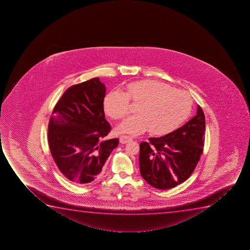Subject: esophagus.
Returning <instances> with one entry per match:
<instances>
[{"mask_svg": "<svg viewBox=\"0 0 250 250\" xmlns=\"http://www.w3.org/2000/svg\"><path fill=\"white\" fill-rule=\"evenodd\" d=\"M130 141H132V138L129 135H121L120 137V142L121 144H125V143Z\"/></svg>", "mask_w": 250, "mask_h": 250, "instance_id": "34e87169", "label": "esophagus"}]
</instances>
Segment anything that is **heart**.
<instances>
[{"label": "heart", "instance_id": "b5f03b06", "mask_svg": "<svg viewBox=\"0 0 250 250\" xmlns=\"http://www.w3.org/2000/svg\"><path fill=\"white\" fill-rule=\"evenodd\" d=\"M130 100L141 103L136 110L138 115L126 118L118 129L131 135H140L147 129L150 135H167L186 121L192 109V100L188 93L156 80H140L129 83L126 93L114 90L106 95V115L122 119L129 114Z\"/></svg>", "mask_w": 250, "mask_h": 250}]
</instances>
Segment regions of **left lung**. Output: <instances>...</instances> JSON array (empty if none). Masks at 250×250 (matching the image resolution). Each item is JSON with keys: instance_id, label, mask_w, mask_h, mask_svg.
I'll use <instances>...</instances> for the list:
<instances>
[{"instance_id": "obj_1", "label": "left lung", "mask_w": 250, "mask_h": 250, "mask_svg": "<svg viewBox=\"0 0 250 250\" xmlns=\"http://www.w3.org/2000/svg\"><path fill=\"white\" fill-rule=\"evenodd\" d=\"M205 115L197 105V115L178 129L140 145V170L153 188L170 189L188 179L203 154Z\"/></svg>"}]
</instances>
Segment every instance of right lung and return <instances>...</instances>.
I'll use <instances>...</instances> for the list:
<instances>
[{"label":"right lung","instance_id":"1","mask_svg":"<svg viewBox=\"0 0 250 250\" xmlns=\"http://www.w3.org/2000/svg\"><path fill=\"white\" fill-rule=\"evenodd\" d=\"M106 88L99 78L68 88L53 109L47 141L61 173L77 185L100 175L117 138L104 141L111 127L104 118Z\"/></svg>","mask_w":250,"mask_h":250}]
</instances>
